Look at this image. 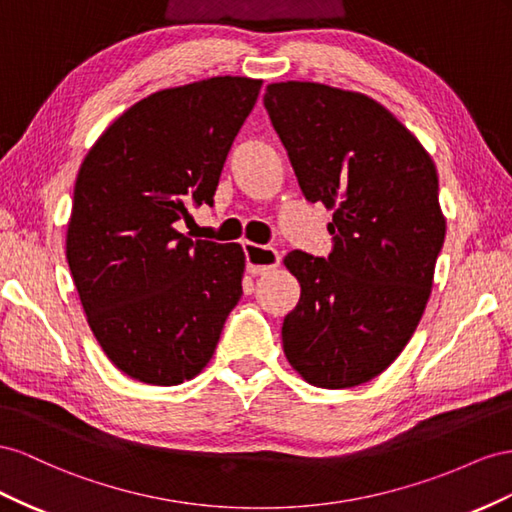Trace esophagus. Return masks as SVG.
<instances>
[{
	"instance_id": "1",
	"label": "esophagus",
	"mask_w": 512,
	"mask_h": 512,
	"mask_svg": "<svg viewBox=\"0 0 512 512\" xmlns=\"http://www.w3.org/2000/svg\"><path fill=\"white\" fill-rule=\"evenodd\" d=\"M246 253V270L251 274H268L281 264L279 251L272 246H259L255 242H244Z\"/></svg>"
}]
</instances>
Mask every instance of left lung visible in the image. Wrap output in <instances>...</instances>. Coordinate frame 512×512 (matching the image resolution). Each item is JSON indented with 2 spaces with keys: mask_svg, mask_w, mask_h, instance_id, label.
<instances>
[{
  "mask_svg": "<svg viewBox=\"0 0 512 512\" xmlns=\"http://www.w3.org/2000/svg\"><path fill=\"white\" fill-rule=\"evenodd\" d=\"M264 105L304 197L332 210L328 259H283L300 283L283 352L304 382L354 388L397 360L425 313L446 236L437 169L367 94L281 81Z\"/></svg>",
  "mask_w": 512,
  "mask_h": 512,
  "instance_id": "left-lung-1",
  "label": "left lung"
}]
</instances>
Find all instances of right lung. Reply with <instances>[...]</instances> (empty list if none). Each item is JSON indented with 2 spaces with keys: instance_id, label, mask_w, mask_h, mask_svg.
Masks as SVG:
<instances>
[{
  "instance_id": "add662e5",
  "label": "right lung",
  "mask_w": 512,
  "mask_h": 512,
  "mask_svg": "<svg viewBox=\"0 0 512 512\" xmlns=\"http://www.w3.org/2000/svg\"><path fill=\"white\" fill-rule=\"evenodd\" d=\"M261 79L210 77L135 102L83 158L66 259L102 352L128 377L178 386L210 362L242 296L236 242L191 240L178 223L214 203L225 158Z\"/></svg>"
}]
</instances>
